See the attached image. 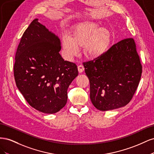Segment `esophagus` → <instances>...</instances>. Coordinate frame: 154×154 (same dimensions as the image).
<instances>
[{"mask_svg": "<svg viewBox=\"0 0 154 154\" xmlns=\"http://www.w3.org/2000/svg\"><path fill=\"white\" fill-rule=\"evenodd\" d=\"M78 70L79 72H82L83 71H84V67H83L82 65H79L78 66Z\"/></svg>", "mask_w": 154, "mask_h": 154, "instance_id": "esophagus-1", "label": "esophagus"}]
</instances>
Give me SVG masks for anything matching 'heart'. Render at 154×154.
<instances>
[{"label":"heart","instance_id":"b5f03b06","mask_svg":"<svg viewBox=\"0 0 154 154\" xmlns=\"http://www.w3.org/2000/svg\"><path fill=\"white\" fill-rule=\"evenodd\" d=\"M111 42V33L95 23L84 22L74 27L71 37H63L62 48L67 60H72L83 48V53L88 59H96L105 53Z\"/></svg>","mask_w":154,"mask_h":154}]
</instances>
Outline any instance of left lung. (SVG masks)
<instances>
[{
  "instance_id": "8db88e82",
  "label": "left lung",
  "mask_w": 154,
  "mask_h": 154,
  "mask_svg": "<svg viewBox=\"0 0 154 154\" xmlns=\"http://www.w3.org/2000/svg\"><path fill=\"white\" fill-rule=\"evenodd\" d=\"M92 104L101 111L127 105L138 87L142 65L132 38L112 45L99 58L83 62Z\"/></svg>"
}]
</instances>
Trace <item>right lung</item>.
I'll return each mask as SVG.
<instances>
[{"label":"right lung","instance_id":"add662e5","mask_svg":"<svg viewBox=\"0 0 154 154\" xmlns=\"http://www.w3.org/2000/svg\"><path fill=\"white\" fill-rule=\"evenodd\" d=\"M33 20L23 34L15 54L16 85L32 107L45 114L61 110L67 88L78 74L76 65L64 61L57 36Z\"/></svg>","mask_w":154,"mask_h":154}]
</instances>
